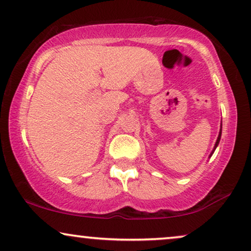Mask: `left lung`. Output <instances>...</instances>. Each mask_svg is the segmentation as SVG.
<instances>
[{"label": "left lung", "mask_w": 251, "mask_h": 251, "mask_svg": "<svg viewBox=\"0 0 251 251\" xmlns=\"http://www.w3.org/2000/svg\"><path fill=\"white\" fill-rule=\"evenodd\" d=\"M220 138H221V131H220V133H219V136H218V139H217V142H215V146H214L213 151H215V148H217V146L219 145V141H220ZM213 151H212V154H213ZM212 154L210 155V156H212Z\"/></svg>", "instance_id": "8db88e82"}]
</instances>
